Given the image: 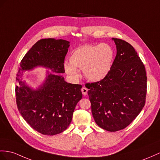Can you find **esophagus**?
I'll return each mask as SVG.
<instances>
[{
	"label": "esophagus",
	"mask_w": 160,
	"mask_h": 160,
	"mask_svg": "<svg viewBox=\"0 0 160 160\" xmlns=\"http://www.w3.org/2000/svg\"><path fill=\"white\" fill-rule=\"evenodd\" d=\"M81 91H82V94H83V95H87V92H88V89L86 88V87H82V89H81Z\"/></svg>",
	"instance_id": "obj_1"
}]
</instances>
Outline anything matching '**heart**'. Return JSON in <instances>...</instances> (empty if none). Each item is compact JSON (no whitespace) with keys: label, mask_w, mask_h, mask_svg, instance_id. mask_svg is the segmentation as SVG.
<instances>
[{"label":"heart","mask_w":160,"mask_h":160,"mask_svg":"<svg viewBox=\"0 0 160 160\" xmlns=\"http://www.w3.org/2000/svg\"><path fill=\"white\" fill-rule=\"evenodd\" d=\"M113 52L107 44L84 45L77 48L69 56V63H64L65 73L73 80L79 78L78 68L84 77L92 82L103 80L112 67Z\"/></svg>","instance_id":"heart-1"}]
</instances>
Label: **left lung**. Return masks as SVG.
Segmentation results:
<instances>
[{"instance_id": "1", "label": "left lung", "mask_w": 160, "mask_h": 160, "mask_svg": "<svg viewBox=\"0 0 160 160\" xmlns=\"http://www.w3.org/2000/svg\"><path fill=\"white\" fill-rule=\"evenodd\" d=\"M117 54L103 80L87 83L92 114L96 124L105 130L125 128L144 107L147 94L145 65L132 45L112 38Z\"/></svg>"}]
</instances>
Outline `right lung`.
Here are the masks:
<instances>
[{
	"label": "right lung",
	"instance_id": "right-lung-1",
	"mask_svg": "<svg viewBox=\"0 0 160 160\" xmlns=\"http://www.w3.org/2000/svg\"><path fill=\"white\" fill-rule=\"evenodd\" d=\"M69 42L45 38L33 45L20 63L16 80V103L22 116L32 128L44 135H55L67 129L76 105L82 97V85L68 83L64 78L47 72L44 82L34 89L21 79L23 72L42 66L63 73Z\"/></svg>",
	"mask_w": 160,
	"mask_h": 160
}]
</instances>
